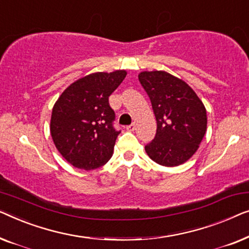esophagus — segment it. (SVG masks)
Masks as SVG:
<instances>
[{"instance_id": "obj_1", "label": "esophagus", "mask_w": 249, "mask_h": 249, "mask_svg": "<svg viewBox=\"0 0 249 249\" xmlns=\"http://www.w3.org/2000/svg\"><path fill=\"white\" fill-rule=\"evenodd\" d=\"M126 129H127V131H129V132H133L135 129V124L133 123L131 125H127V126H126Z\"/></svg>"}]
</instances>
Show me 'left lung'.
Returning a JSON list of instances; mask_svg holds the SVG:
<instances>
[{"mask_svg":"<svg viewBox=\"0 0 249 249\" xmlns=\"http://www.w3.org/2000/svg\"><path fill=\"white\" fill-rule=\"evenodd\" d=\"M139 80L157 121L156 136L145 145V152L161 166L186 162L206 132L204 105L186 82L164 71L141 72Z\"/></svg>","mask_w":249,"mask_h":249,"instance_id":"obj_1","label":"left lung"}]
</instances>
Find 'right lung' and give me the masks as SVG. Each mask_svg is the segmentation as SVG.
<instances>
[{"label": "right lung", "mask_w": 249, "mask_h": 249, "mask_svg": "<svg viewBox=\"0 0 249 249\" xmlns=\"http://www.w3.org/2000/svg\"><path fill=\"white\" fill-rule=\"evenodd\" d=\"M124 70L97 72L76 80L56 101L51 118L54 144L69 163L92 170L111 158L121 131L108 98L123 82Z\"/></svg>", "instance_id": "right-lung-1"}]
</instances>
